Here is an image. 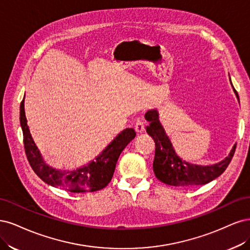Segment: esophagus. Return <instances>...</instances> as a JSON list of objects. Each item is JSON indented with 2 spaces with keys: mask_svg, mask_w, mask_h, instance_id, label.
Segmentation results:
<instances>
[{
  "mask_svg": "<svg viewBox=\"0 0 250 250\" xmlns=\"http://www.w3.org/2000/svg\"><path fill=\"white\" fill-rule=\"evenodd\" d=\"M135 131L137 134H142L146 131V125L142 122H137L135 125Z\"/></svg>",
  "mask_w": 250,
  "mask_h": 250,
  "instance_id": "esophagus-1",
  "label": "esophagus"
}]
</instances>
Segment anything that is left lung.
Returning a JSON list of instances; mask_svg holds the SVG:
<instances>
[{
  "label": "left lung",
  "instance_id": "1",
  "mask_svg": "<svg viewBox=\"0 0 250 250\" xmlns=\"http://www.w3.org/2000/svg\"><path fill=\"white\" fill-rule=\"evenodd\" d=\"M231 87L239 101V95L232 84ZM144 117L149 123L146 126V132L156 143L152 168L157 179L166 185L176 187H191L210 183L224 172L235 154L237 144H233L228 157L213 165H198L186 162L175 152L170 139L160 123L158 110H148Z\"/></svg>",
  "mask_w": 250,
  "mask_h": 250
}]
</instances>
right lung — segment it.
<instances>
[{
    "instance_id": "1",
    "label": "right lung",
    "mask_w": 250,
    "mask_h": 250,
    "mask_svg": "<svg viewBox=\"0 0 250 250\" xmlns=\"http://www.w3.org/2000/svg\"><path fill=\"white\" fill-rule=\"evenodd\" d=\"M20 122L23 134L26 155L34 172L51 186L75 193L94 192L106 187L113 176L120 154L136 136L133 128H125L89 163L74 170H61L45 162L32 138L25 114V98L21 103Z\"/></svg>"
}]
</instances>
